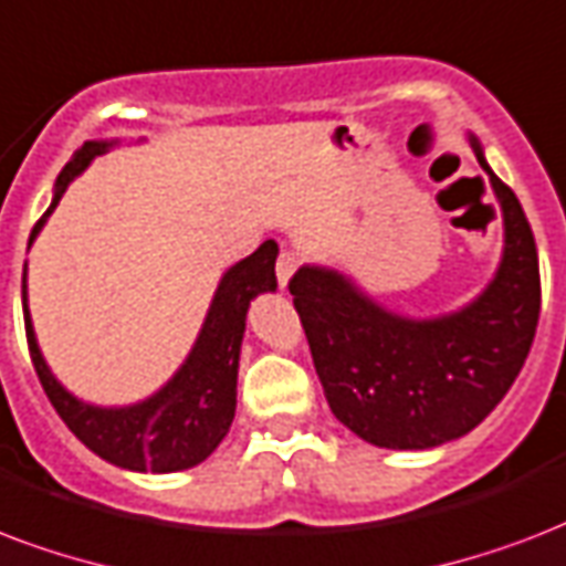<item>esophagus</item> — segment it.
I'll return each mask as SVG.
<instances>
[{
  "label": "esophagus",
  "instance_id": "obj_1",
  "mask_svg": "<svg viewBox=\"0 0 566 566\" xmlns=\"http://www.w3.org/2000/svg\"><path fill=\"white\" fill-rule=\"evenodd\" d=\"M297 253H292V251H283L280 253V260H277V283H280V289H286L289 286V280H292V274H295V269H297Z\"/></svg>",
  "mask_w": 566,
  "mask_h": 566
}]
</instances>
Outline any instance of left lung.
<instances>
[{"label":"left lung","mask_w":566,"mask_h":566,"mask_svg":"<svg viewBox=\"0 0 566 566\" xmlns=\"http://www.w3.org/2000/svg\"><path fill=\"white\" fill-rule=\"evenodd\" d=\"M475 159L502 209L496 274L451 313L401 315L333 265H301L289 283L333 416L378 449L422 451L488 419L523 369L541 315V269L516 195Z\"/></svg>","instance_id":"obj_1"}]
</instances>
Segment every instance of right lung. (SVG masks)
Listing matches in <instances>:
<instances>
[{"label":"right lung","instance_id":"add662e5","mask_svg":"<svg viewBox=\"0 0 566 566\" xmlns=\"http://www.w3.org/2000/svg\"><path fill=\"white\" fill-rule=\"evenodd\" d=\"M144 138H138L142 144ZM120 138H99L85 142L82 150L64 165L55 179L50 209L34 223L29 235V248L41 235L43 223L59 206L61 195L82 174V170L117 147ZM277 242H262L251 256H244L235 265L223 271L214 289L206 318L200 324L191 352L179 369L161 384L153 396L135 401V405L103 407L82 401L73 396L55 375L43 357L38 336H34L32 313H29V286H25L23 265V315L25 339L43 392L59 410L70 431L85 442L87 449L99 454L103 461L115 463L129 472H179L191 470L212 454L230 431L235 416V384H239V357H242L244 322L251 301L262 292H274V262H277Z\"/></svg>","mask_w":566,"mask_h":566}]
</instances>
